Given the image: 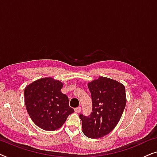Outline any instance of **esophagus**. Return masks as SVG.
I'll return each instance as SVG.
<instances>
[{
    "instance_id": "esophagus-1",
    "label": "esophagus",
    "mask_w": 157,
    "mask_h": 157,
    "mask_svg": "<svg viewBox=\"0 0 157 157\" xmlns=\"http://www.w3.org/2000/svg\"><path fill=\"white\" fill-rule=\"evenodd\" d=\"M74 110H75V112L77 113H78L81 112V107H77V108H75L74 109Z\"/></svg>"
}]
</instances>
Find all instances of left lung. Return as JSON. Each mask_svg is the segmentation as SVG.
I'll list each match as a JSON object with an SVG mask.
<instances>
[{
  "label": "left lung",
  "mask_w": 157,
  "mask_h": 157,
  "mask_svg": "<svg viewBox=\"0 0 157 157\" xmlns=\"http://www.w3.org/2000/svg\"><path fill=\"white\" fill-rule=\"evenodd\" d=\"M91 95V114L79 117L82 121L83 132L92 139H98L109 134L116 127L125 108V87L113 79L99 77L89 83Z\"/></svg>",
  "instance_id": "left-lung-1"
}]
</instances>
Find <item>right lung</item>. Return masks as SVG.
Listing matches in <instances>:
<instances>
[{
  "label": "right lung",
  "mask_w": 157,
  "mask_h": 157,
  "mask_svg": "<svg viewBox=\"0 0 157 157\" xmlns=\"http://www.w3.org/2000/svg\"><path fill=\"white\" fill-rule=\"evenodd\" d=\"M63 83L51 77L40 78L25 87V104L34 124L42 129L54 131L61 127L74 110L68 98L61 91Z\"/></svg>",
  "instance_id": "right-lung-1"
}]
</instances>
